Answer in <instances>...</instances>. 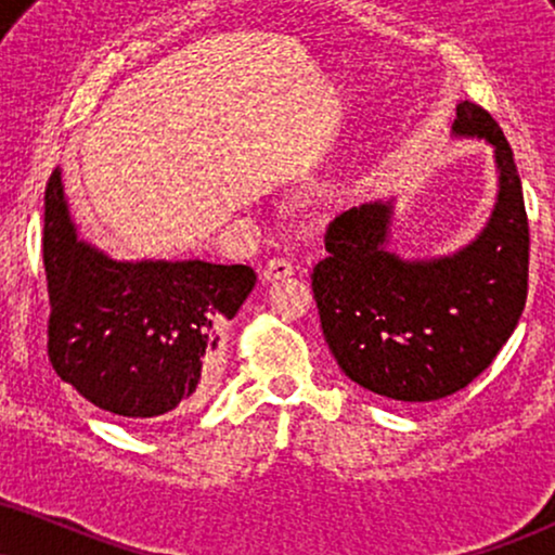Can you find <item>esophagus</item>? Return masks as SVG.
<instances>
[{
    "mask_svg": "<svg viewBox=\"0 0 555 555\" xmlns=\"http://www.w3.org/2000/svg\"><path fill=\"white\" fill-rule=\"evenodd\" d=\"M293 275V262L285 257H275L270 259V262L264 264L262 270V278L267 283H275V280H283V278H291Z\"/></svg>",
    "mask_w": 555,
    "mask_h": 555,
    "instance_id": "obj_1",
    "label": "esophagus"
}]
</instances>
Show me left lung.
<instances>
[{
	"instance_id": "1",
	"label": "left lung",
	"mask_w": 555,
	"mask_h": 555,
	"mask_svg": "<svg viewBox=\"0 0 555 555\" xmlns=\"http://www.w3.org/2000/svg\"><path fill=\"white\" fill-rule=\"evenodd\" d=\"M453 135L494 146L489 223L455 255L388 249L393 203H365L326 225L311 285L324 339L350 380L393 401H437L478 378L515 332L528 298L530 229L515 156L496 120L463 100Z\"/></svg>"
}]
</instances>
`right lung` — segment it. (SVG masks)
Listing matches in <instances>:
<instances>
[{"label": "right lung", "mask_w": 555, "mask_h": 555, "mask_svg": "<svg viewBox=\"0 0 555 555\" xmlns=\"http://www.w3.org/2000/svg\"><path fill=\"white\" fill-rule=\"evenodd\" d=\"M48 360L61 380L128 420L182 414L208 391L221 330L255 288L246 264L118 262L79 242L61 169L46 188Z\"/></svg>", "instance_id": "right-lung-1"}]
</instances>
